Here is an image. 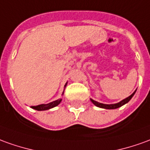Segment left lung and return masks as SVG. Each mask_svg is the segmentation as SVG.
Instances as JSON below:
<instances>
[{
  "mask_svg": "<svg viewBox=\"0 0 150 150\" xmlns=\"http://www.w3.org/2000/svg\"><path fill=\"white\" fill-rule=\"evenodd\" d=\"M136 91H137V90H136ZM136 91H135L132 95H130L129 97H127V98H125V99H123V100H121L120 102H119V103H116V104H110V105L102 104V103H99V102H97V101L93 100V99H90V100H91V101H92V102H93V104L95 105L96 106H97V107L103 108V109H107V110H113V109H117V108L121 107L122 105H125L126 103H127V102H128V101L132 98V97L134 96V94H135V93H136Z\"/></svg>",
  "mask_w": 150,
  "mask_h": 150,
  "instance_id": "8db88e82",
  "label": "left lung"
}]
</instances>
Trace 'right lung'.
Here are the masks:
<instances>
[{"label":"right lung","instance_id":"right-lung-1","mask_svg":"<svg viewBox=\"0 0 150 150\" xmlns=\"http://www.w3.org/2000/svg\"><path fill=\"white\" fill-rule=\"evenodd\" d=\"M67 86V83L65 87ZM63 94V93H62ZM62 101V99H57V100H54V101H52L50 103H48V104H41L38 105H35V106H31V108L35 109L36 110H50L51 108L55 107L57 106V105L60 104V102Z\"/></svg>","mask_w":150,"mask_h":150}]
</instances>
